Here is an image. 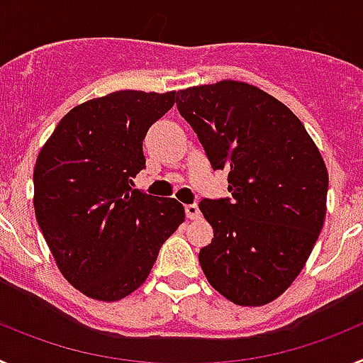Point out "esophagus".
Here are the masks:
<instances>
[{
  "instance_id": "obj_1",
  "label": "esophagus",
  "mask_w": 363,
  "mask_h": 363,
  "mask_svg": "<svg viewBox=\"0 0 363 363\" xmlns=\"http://www.w3.org/2000/svg\"><path fill=\"white\" fill-rule=\"evenodd\" d=\"M185 214H187L189 220H198V218L201 216V213H200V209H198L196 203L185 205Z\"/></svg>"
}]
</instances>
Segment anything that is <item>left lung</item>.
<instances>
[{
	"instance_id": "left-lung-1",
	"label": "left lung",
	"mask_w": 363,
	"mask_h": 363,
	"mask_svg": "<svg viewBox=\"0 0 363 363\" xmlns=\"http://www.w3.org/2000/svg\"><path fill=\"white\" fill-rule=\"evenodd\" d=\"M179 114L230 198L201 200L214 238L200 265L238 306H265L300 274L325 220L329 174L306 127L281 101L249 83L218 82L176 96Z\"/></svg>"
}]
</instances>
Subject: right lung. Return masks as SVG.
<instances>
[{"label":"right lung","instance_id":"obj_1","mask_svg":"<svg viewBox=\"0 0 363 363\" xmlns=\"http://www.w3.org/2000/svg\"><path fill=\"white\" fill-rule=\"evenodd\" d=\"M176 92L118 91L67 112L34 167V213L57 267L85 296L116 301L149 277L184 205L133 189L143 140Z\"/></svg>","mask_w":363,"mask_h":363}]
</instances>
